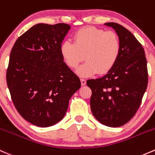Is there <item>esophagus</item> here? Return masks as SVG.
<instances>
[{"label": "esophagus", "instance_id": "34e87169", "mask_svg": "<svg viewBox=\"0 0 155 155\" xmlns=\"http://www.w3.org/2000/svg\"><path fill=\"white\" fill-rule=\"evenodd\" d=\"M81 85H82V86L85 85V84H86V79H81Z\"/></svg>", "mask_w": 155, "mask_h": 155}]
</instances>
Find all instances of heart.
<instances>
[{"label": "heart", "instance_id": "obj_1", "mask_svg": "<svg viewBox=\"0 0 155 155\" xmlns=\"http://www.w3.org/2000/svg\"><path fill=\"white\" fill-rule=\"evenodd\" d=\"M120 51L121 45L116 34L94 26L77 30L74 35V42L66 40L60 45L61 55L70 68H76L86 59L77 71L81 76L97 72L100 75L107 74L118 62Z\"/></svg>", "mask_w": 155, "mask_h": 155}]
</instances>
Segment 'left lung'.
<instances>
[{"label":"left lung","mask_w":155,"mask_h":155,"mask_svg":"<svg viewBox=\"0 0 155 155\" xmlns=\"http://www.w3.org/2000/svg\"><path fill=\"white\" fill-rule=\"evenodd\" d=\"M105 25L114 28L121 45L120 57L104 76L89 79L91 108L102 124L118 127L126 124L137 113L147 88L148 70L142 45L127 28L116 23Z\"/></svg>","instance_id":"left-lung-1"}]
</instances>
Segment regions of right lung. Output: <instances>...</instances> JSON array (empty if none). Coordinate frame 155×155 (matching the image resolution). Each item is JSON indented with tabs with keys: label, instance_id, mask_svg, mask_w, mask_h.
I'll return each mask as SVG.
<instances>
[{
	"label": "right lung",
	"instance_id": "right-lung-1",
	"mask_svg": "<svg viewBox=\"0 0 155 155\" xmlns=\"http://www.w3.org/2000/svg\"><path fill=\"white\" fill-rule=\"evenodd\" d=\"M70 28L65 23H39L16 40L10 53L6 82L12 100L20 115L37 127L60 121L81 87L60 54Z\"/></svg>",
	"mask_w": 155,
	"mask_h": 155
}]
</instances>
